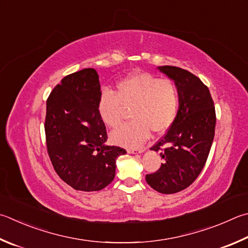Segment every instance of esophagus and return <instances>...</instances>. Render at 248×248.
<instances>
[{"mask_svg": "<svg viewBox=\"0 0 248 248\" xmlns=\"http://www.w3.org/2000/svg\"><path fill=\"white\" fill-rule=\"evenodd\" d=\"M144 151H145V148H139V150H137V148H128L127 152L129 153V154H138V153H143Z\"/></svg>", "mask_w": 248, "mask_h": 248, "instance_id": "esophagus-1", "label": "esophagus"}]
</instances>
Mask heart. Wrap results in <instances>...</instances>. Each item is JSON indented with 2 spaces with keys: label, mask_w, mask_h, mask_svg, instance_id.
I'll list each match as a JSON object with an SVG mask.
<instances>
[{
  "label": "heart",
  "mask_w": 248,
  "mask_h": 248,
  "mask_svg": "<svg viewBox=\"0 0 248 248\" xmlns=\"http://www.w3.org/2000/svg\"><path fill=\"white\" fill-rule=\"evenodd\" d=\"M179 91L169 78H157L148 73L129 76L117 83L116 92L104 89L97 102L98 114L106 125L118 127L125 108L131 120L111 132L115 144L138 147L145 141L150 130L165 132L177 117Z\"/></svg>",
  "instance_id": "obj_1"
}]
</instances>
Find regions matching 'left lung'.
<instances>
[{"label":"left lung","instance_id":"1","mask_svg":"<svg viewBox=\"0 0 248 248\" xmlns=\"http://www.w3.org/2000/svg\"><path fill=\"white\" fill-rule=\"evenodd\" d=\"M158 69L177 85L179 109L167 133L151 147L161 151L164 163L145 179L155 191L173 194L190 186L204 168L215 137L216 110L208 88L199 77L174 66Z\"/></svg>","mask_w":248,"mask_h":248}]
</instances>
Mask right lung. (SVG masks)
I'll use <instances>...</instances> for the list:
<instances>
[{
    "mask_svg": "<svg viewBox=\"0 0 248 248\" xmlns=\"http://www.w3.org/2000/svg\"><path fill=\"white\" fill-rule=\"evenodd\" d=\"M101 85L95 69L70 74L46 101L47 154L60 178L75 190L93 192L114 180L116 159L125 154L106 145V127L98 114Z\"/></svg>",
    "mask_w": 248,
    "mask_h": 248,
    "instance_id": "add662e5",
    "label": "right lung"
}]
</instances>
